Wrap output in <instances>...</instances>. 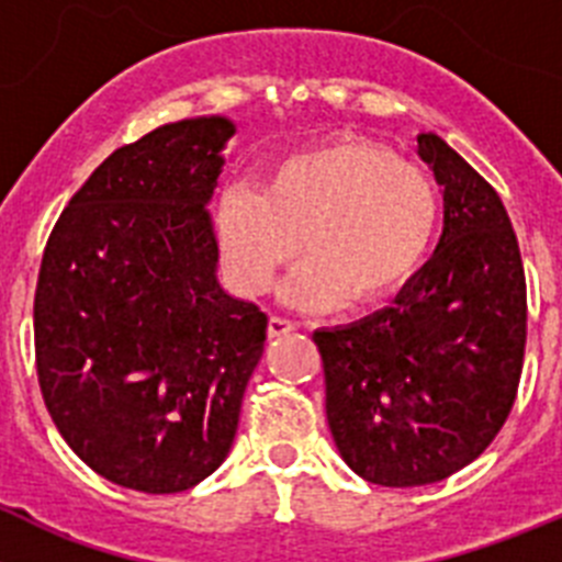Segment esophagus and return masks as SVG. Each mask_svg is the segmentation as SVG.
<instances>
[{"instance_id": "1", "label": "esophagus", "mask_w": 562, "mask_h": 562, "mask_svg": "<svg viewBox=\"0 0 562 562\" xmlns=\"http://www.w3.org/2000/svg\"><path fill=\"white\" fill-rule=\"evenodd\" d=\"M292 330H297V323H292V319L286 317H276V314H272L270 323H267V334L270 336H286L292 334Z\"/></svg>"}]
</instances>
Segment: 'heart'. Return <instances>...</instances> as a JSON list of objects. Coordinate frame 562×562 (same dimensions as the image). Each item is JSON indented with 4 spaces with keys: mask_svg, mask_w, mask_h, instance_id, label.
Here are the masks:
<instances>
[{
    "mask_svg": "<svg viewBox=\"0 0 562 562\" xmlns=\"http://www.w3.org/2000/svg\"><path fill=\"white\" fill-rule=\"evenodd\" d=\"M438 215V187L425 168L378 143L336 140L281 159L265 195L228 192L217 232L248 295L270 286L303 237L308 256L281 290L284 301L297 308L364 306L414 276Z\"/></svg>",
    "mask_w": 562,
    "mask_h": 562,
    "instance_id": "b5f03b06",
    "label": "heart"
}]
</instances>
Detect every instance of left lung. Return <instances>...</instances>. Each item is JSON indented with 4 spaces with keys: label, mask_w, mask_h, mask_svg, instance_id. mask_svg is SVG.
I'll use <instances>...</instances> for the list:
<instances>
[{
    "label": "left lung",
    "mask_w": 562,
    "mask_h": 562,
    "mask_svg": "<svg viewBox=\"0 0 562 562\" xmlns=\"http://www.w3.org/2000/svg\"><path fill=\"white\" fill-rule=\"evenodd\" d=\"M419 157L445 190L436 254L392 306L314 330L339 456L389 488L438 483L494 441L527 341L525 265L502 198L438 135H419Z\"/></svg>",
    "instance_id": "1"
}]
</instances>
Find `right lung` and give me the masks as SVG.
I'll list each match as a JSON object with an SVG mask.
<instances>
[{
    "mask_svg": "<svg viewBox=\"0 0 562 562\" xmlns=\"http://www.w3.org/2000/svg\"><path fill=\"white\" fill-rule=\"evenodd\" d=\"M228 117L112 151L74 192L35 290V367L66 445L104 480L179 494L232 450L267 314L223 292L210 198Z\"/></svg>",
    "mask_w": 562,
    "mask_h": 562,
    "instance_id": "right-lung-1",
    "label": "right lung"
}]
</instances>
